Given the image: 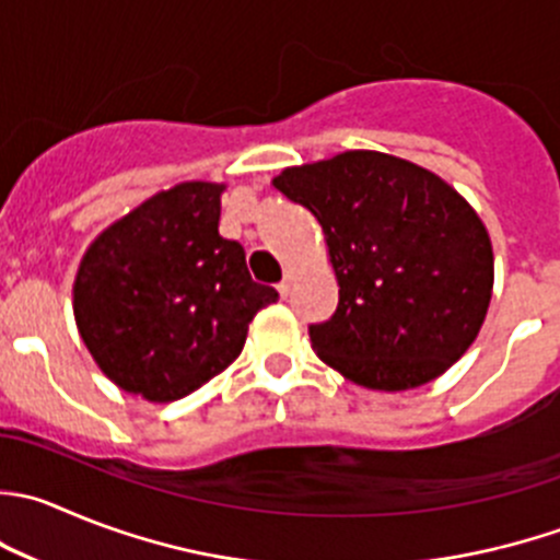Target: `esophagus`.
<instances>
[{
	"label": "esophagus",
	"instance_id": "34e87169",
	"mask_svg": "<svg viewBox=\"0 0 560 560\" xmlns=\"http://www.w3.org/2000/svg\"><path fill=\"white\" fill-rule=\"evenodd\" d=\"M276 290H279V295H281V298H287V295H290V281L284 279V281H281L279 287H276Z\"/></svg>",
	"mask_w": 560,
	"mask_h": 560
}]
</instances>
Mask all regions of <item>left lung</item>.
Listing matches in <instances>:
<instances>
[{"mask_svg": "<svg viewBox=\"0 0 560 560\" xmlns=\"http://www.w3.org/2000/svg\"><path fill=\"white\" fill-rule=\"evenodd\" d=\"M273 186L323 226L339 284L308 328L319 361L372 390H407L465 355L492 298L485 221L446 180L377 150L290 166Z\"/></svg>", "mask_w": 560, "mask_h": 560, "instance_id": "1", "label": "left lung"}]
</instances>
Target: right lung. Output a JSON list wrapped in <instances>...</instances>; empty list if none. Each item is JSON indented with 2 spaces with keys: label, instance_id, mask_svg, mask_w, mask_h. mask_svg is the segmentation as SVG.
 <instances>
[{
  "label": "right lung",
  "instance_id": "obj_1",
  "mask_svg": "<svg viewBox=\"0 0 560 560\" xmlns=\"http://www.w3.org/2000/svg\"><path fill=\"white\" fill-rule=\"evenodd\" d=\"M224 188L188 180L159 191L81 257L75 328L117 388L183 399L241 355L254 314L279 301L252 281L241 243L219 235Z\"/></svg>",
  "mask_w": 560,
  "mask_h": 560
}]
</instances>
